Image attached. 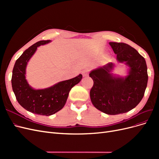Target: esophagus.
Here are the masks:
<instances>
[{
    "mask_svg": "<svg viewBox=\"0 0 159 159\" xmlns=\"http://www.w3.org/2000/svg\"><path fill=\"white\" fill-rule=\"evenodd\" d=\"M89 69H85L84 70L82 71V75L84 77H86L89 75Z\"/></svg>",
    "mask_w": 159,
    "mask_h": 159,
    "instance_id": "esophagus-1",
    "label": "esophagus"
}]
</instances>
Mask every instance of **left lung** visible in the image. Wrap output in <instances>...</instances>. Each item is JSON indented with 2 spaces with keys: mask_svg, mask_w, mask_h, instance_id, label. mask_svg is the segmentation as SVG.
I'll list each match as a JSON object with an SVG mask.
<instances>
[{
  "mask_svg": "<svg viewBox=\"0 0 159 159\" xmlns=\"http://www.w3.org/2000/svg\"><path fill=\"white\" fill-rule=\"evenodd\" d=\"M119 63L129 67L125 77L112 73L115 64L110 62L93 70L89 77L93 81L90 98L95 108L108 115L127 113L143 99L147 85V66L145 58L127 44L109 42Z\"/></svg>",
  "mask_w": 159,
  "mask_h": 159,
  "instance_id": "8db88e82",
  "label": "left lung"
}]
</instances>
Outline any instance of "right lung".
I'll return each instance as SVG.
<instances>
[{"label":"right lung","instance_id":"obj_1","mask_svg":"<svg viewBox=\"0 0 159 159\" xmlns=\"http://www.w3.org/2000/svg\"><path fill=\"white\" fill-rule=\"evenodd\" d=\"M50 42L51 40L39 41L24 52L14 66L11 80L12 90L19 104L32 113L46 116L54 114L64 107L70 91L82 79V75L79 74L47 88L35 89L31 87L26 79L28 62L38 47Z\"/></svg>","mask_w":159,"mask_h":159}]
</instances>
